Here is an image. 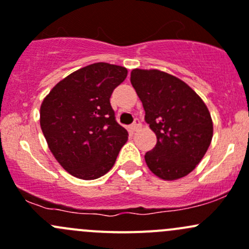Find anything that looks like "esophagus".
I'll return each instance as SVG.
<instances>
[{
    "label": "esophagus",
    "instance_id": "obj_1",
    "mask_svg": "<svg viewBox=\"0 0 249 249\" xmlns=\"http://www.w3.org/2000/svg\"><path fill=\"white\" fill-rule=\"evenodd\" d=\"M141 126H142V125H141V123L139 122V120H136V122L131 125V127H130V129H131L132 132H135V131H137V130H140Z\"/></svg>",
    "mask_w": 249,
    "mask_h": 249
}]
</instances>
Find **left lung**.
Listing matches in <instances>:
<instances>
[{"mask_svg": "<svg viewBox=\"0 0 249 249\" xmlns=\"http://www.w3.org/2000/svg\"><path fill=\"white\" fill-rule=\"evenodd\" d=\"M131 84L157 135L145 153L149 170L164 180L189 175L201 161L213 136V122L201 97L179 78L160 70L131 71Z\"/></svg>", "mask_w": 249, "mask_h": 249, "instance_id": "obj_1", "label": "left lung"}]
</instances>
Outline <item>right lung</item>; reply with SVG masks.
Here are the masks:
<instances>
[{"instance_id": "1", "label": "right lung", "mask_w": 249, "mask_h": 249, "mask_svg": "<svg viewBox=\"0 0 249 249\" xmlns=\"http://www.w3.org/2000/svg\"><path fill=\"white\" fill-rule=\"evenodd\" d=\"M127 70L96 62L60 80L42 101L39 124L50 152L70 175L96 179L114 165L127 141L110 106Z\"/></svg>"}]
</instances>
